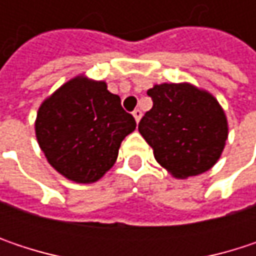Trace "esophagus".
<instances>
[{
	"mask_svg": "<svg viewBox=\"0 0 256 256\" xmlns=\"http://www.w3.org/2000/svg\"><path fill=\"white\" fill-rule=\"evenodd\" d=\"M133 117H134L136 123H139V120H140V117H142V111H140V110H134V111H133Z\"/></svg>",
	"mask_w": 256,
	"mask_h": 256,
	"instance_id": "esophagus-1",
	"label": "esophagus"
}]
</instances>
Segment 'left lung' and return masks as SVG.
Wrapping results in <instances>:
<instances>
[{
	"label": "left lung",
	"instance_id": "left-lung-1",
	"mask_svg": "<svg viewBox=\"0 0 256 256\" xmlns=\"http://www.w3.org/2000/svg\"><path fill=\"white\" fill-rule=\"evenodd\" d=\"M146 93L152 108L138 128L157 163L178 179L214 168L228 138L226 112L214 94L190 82L156 84Z\"/></svg>",
	"mask_w": 256,
	"mask_h": 256
}]
</instances>
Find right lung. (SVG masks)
<instances>
[{
	"label": "right lung",
	"instance_id": "obj_1",
	"mask_svg": "<svg viewBox=\"0 0 256 256\" xmlns=\"http://www.w3.org/2000/svg\"><path fill=\"white\" fill-rule=\"evenodd\" d=\"M136 128L120 96L105 81L78 76L40 106L35 134L47 162L66 179L92 184L116 163L123 139Z\"/></svg>",
	"mask_w": 256,
	"mask_h": 256
}]
</instances>
